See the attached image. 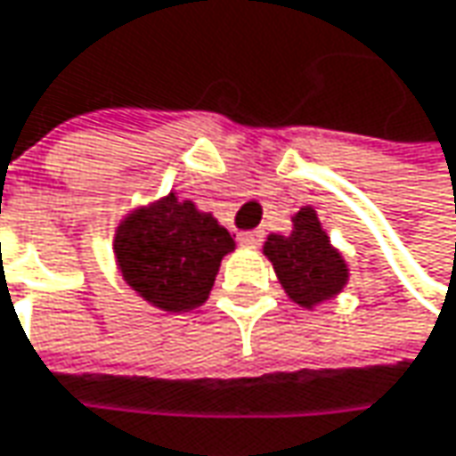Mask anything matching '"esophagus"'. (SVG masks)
Segmentation results:
<instances>
[{
    "mask_svg": "<svg viewBox=\"0 0 456 456\" xmlns=\"http://www.w3.org/2000/svg\"><path fill=\"white\" fill-rule=\"evenodd\" d=\"M239 240L243 246H259L264 240V233L262 231H243L239 236Z\"/></svg>",
    "mask_w": 456,
    "mask_h": 456,
    "instance_id": "obj_1",
    "label": "esophagus"
}]
</instances>
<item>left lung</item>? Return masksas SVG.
Returning <instances> with one entry per match:
<instances>
[{
	"instance_id": "1",
	"label": "left lung",
	"mask_w": 456,
	"mask_h": 456,
	"mask_svg": "<svg viewBox=\"0 0 456 456\" xmlns=\"http://www.w3.org/2000/svg\"><path fill=\"white\" fill-rule=\"evenodd\" d=\"M295 231L289 236H269L264 254L274 264V272L285 292L303 307H313L338 295L349 269L341 254L330 246L326 231L313 208H300L292 217Z\"/></svg>"
}]
</instances>
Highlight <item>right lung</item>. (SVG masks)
I'll return each mask as SVG.
<instances>
[{
	"label": "right lung",
	"mask_w": 456,
	"mask_h": 456,
	"mask_svg": "<svg viewBox=\"0 0 456 456\" xmlns=\"http://www.w3.org/2000/svg\"><path fill=\"white\" fill-rule=\"evenodd\" d=\"M231 233L210 213L171 192L123 220L115 254L126 282L151 305L179 313L202 305L213 289L220 259L233 251Z\"/></svg>",
	"instance_id": "right-lung-1"
}]
</instances>
